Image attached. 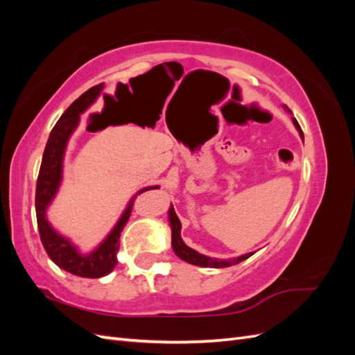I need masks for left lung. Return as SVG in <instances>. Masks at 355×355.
I'll return each instance as SVG.
<instances>
[{"instance_id": "1", "label": "left lung", "mask_w": 355, "mask_h": 355, "mask_svg": "<svg viewBox=\"0 0 355 355\" xmlns=\"http://www.w3.org/2000/svg\"><path fill=\"white\" fill-rule=\"evenodd\" d=\"M286 111L292 114V111H290L287 106H284ZM293 124L295 127L299 130V135L300 137L304 139V132L302 128H300L299 123L296 121V118H293ZM168 218H170V225H171V245H173V250L175 253L180 257L182 261H185L188 263H192V265H197V266H211V268H228V266H232V265H237L245 259H249V257L254 253H247V254H243V256H239V257H234V259H228V261H220V259H213V257H209V256H204L196 250L189 249V247L182 241V237H180V230H182V225H180V220L178 218V214L173 209V206L170 207L168 210Z\"/></svg>"}]
</instances>
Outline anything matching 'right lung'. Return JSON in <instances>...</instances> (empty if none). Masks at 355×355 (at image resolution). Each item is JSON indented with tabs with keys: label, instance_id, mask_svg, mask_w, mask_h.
<instances>
[{
	"label": "right lung",
	"instance_id": "1",
	"mask_svg": "<svg viewBox=\"0 0 355 355\" xmlns=\"http://www.w3.org/2000/svg\"><path fill=\"white\" fill-rule=\"evenodd\" d=\"M102 89L103 83L94 85V87L83 93L77 101H73L69 105V108L62 114L59 121L53 127L44 149V154H42L35 191V211L40 239L42 245H44L47 254L50 256V259L59 268H62V270L85 278L103 277L106 274H110L115 268L116 253L120 250V235L132 214L135 198L128 204V207L123 213L121 219L115 225L112 232L106 237V240L98 247V249L92 252L90 254H80L78 250L75 249L65 237H62V235H59L50 227V223L46 219V209L53 200V197H55L58 187L60 184L62 159L68 139L75 130V127L78 125L80 114H83L96 99L99 98ZM106 96L108 94H103V99H106ZM110 124H118V121L103 120L99 128H105ZM155 188L158 187L145 188L142 191H139V194Z\"/></svg>",
	"mask_w": 355,
	"mask_h": 355
}]
</instances>
